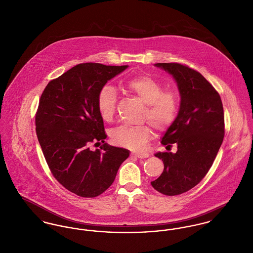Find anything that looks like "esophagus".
<instances>
[{"label": "esophagus", "mask_w": 253, "mask_h": 253, "mask_svg": "<svg viewBox=\"0 0 253 253\" xmlns=\"http://www.w3.org/2000/svg\"><path fill=\"white\" fill-rule=\"evenodd\" d=\"M131 156L139 158V159H144L148 157V153L147 152H132Z\"/></svg>", "instance_id": "esophagus-1"}]
</instances>
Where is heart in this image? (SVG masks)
I'll return each instance as SVG.
<instances>
[{
	"label": "heart",
	"instance_id": "obj_1",
	"mask_svg": "<svg viewBox=\"0 0 253 253\" xmlns=\"http://www.w3.org/2000/svg\"><path fill=\"white\" fill-rule=\"evenodd\" d=\"M125 87L145 103L143 120H148L158 131H166L174 123L180 107L177 91L164 89V85L150 76L138 75L127 79ZM100 116L105 121H111L117 111V93L112 85H104L96 99ZM152 135L148 124L139 126L120 125L111 131L112 140L118 145L140 150Z\"/></svg>",
	"mask_w": 253,
	"mask_h": 253
}]
</instances>
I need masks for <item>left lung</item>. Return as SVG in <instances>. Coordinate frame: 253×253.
<instances>
[{"label":"left lung","instance_id":"1","mask_svg":"<svg viewBox=\"0 0 253 253\" xmlns=\"http://www.w3.org/2000/svg\"><path fill=\"white\" fill-rule=\"evenodd\" d=\"M173 76L181 96L174 123L162 138V144L176 153L158 152L164 171L152 187L163 195H181L195 187L209 171L224 136L222 102L214 86L187 65L156 63Z\"/></svg>","mask_w":253,"mask_h":253}]
</instances>
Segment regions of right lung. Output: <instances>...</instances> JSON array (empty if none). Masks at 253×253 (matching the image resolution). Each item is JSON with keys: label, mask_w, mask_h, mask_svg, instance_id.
Segmentation results:
<instances>
[{"label": "right lung", "mask_w": 253, "mask_h": 253, "mask_svg": "<svg viewBox=\"0 0 253 253\" xmlns=\"http://www.w3.org/2000/svg\"><path fill=\"white\" fill-rule=\"evenodd\" d=\"M127 67L80 63L50 81L41 94L36 131L43 155L58 183L79 196L103 194L129 157V150L105 143L96 104L99 90ZM91 143L100 149L91 151Z\"/></svg>", "instance_id": "1"}]
</instances>
